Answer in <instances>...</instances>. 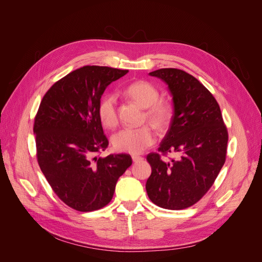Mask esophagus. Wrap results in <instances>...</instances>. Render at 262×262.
I'll return each instance as SVG.
<instances>
[{
	"instance_id": "1",
	"label": "esophagus",
	"mask_w": 262,
	"mask_h": 262,
	"mask_svg": "<svg viewBox=\"0 0 262 262\" xmlns=\"http://www.w3.org/2000/svg\"><path fill=\"white\" fill-rule=\"evenodd\" d=\"M142 160H143V157H142V156H138V155H133V156H132V161H133L134 163L140 162V161H142Z\"/></svg>"
}]
</instances>
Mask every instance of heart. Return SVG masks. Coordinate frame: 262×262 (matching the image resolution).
<instances>
[{
    "mask_svg": "<svg viewBox=\"0 0 262 262\" xmlns=\"http://www.w3.org/2000/svg\"><path fill=\"white\" fill-rule=\"evenodd\" d=\"M123 94L145 109L144 118L158 130H163L172 118V107L168 101L158 99L160 92L147 81H136L126 85ZM98 117L102 125L115 129L119 123L118 100L116 94L108 93L101 97L97 107ZM155 132L149 125L139 128H124L113 138V144L117 150L131 154L142 153L153 145Z\"/></svg>",
    "mask_w": 262,
    "mask_h": 262,
    "instance_id": "heart-1",
    "label": "heart"
}]
</instances>
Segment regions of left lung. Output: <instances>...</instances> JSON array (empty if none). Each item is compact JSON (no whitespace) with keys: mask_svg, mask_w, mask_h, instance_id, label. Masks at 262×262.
Instances as JSON below:
<instances>
[{"mask_svg":"<svg viewBox=\"0 0 262 262\" xmlns=\"http://www.w3.org/2000/svg\"><path fill=\"white\" fill-rule=\"evenodd\" d=\"M168 85L173 116L170 128L146 160L152 173L146 181L149 200L167 210L195 204L213 186L227 153L228 132L216 99L194 76L179 69L149 73ZM178 157L164 162L162 156Z\"/></svg>","mask_w":262,"mask_h":262,"instance_id":"8db88e82","label":"left lung"}]
</instances>
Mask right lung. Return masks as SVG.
Returning <instances> with one entry per match:
<instances>
[{
  "label": "right lung",
  "mask_w": 262,
  "mask_h": 262,
  "mask_svg": "<svg viewBox=\"0 0 262 262\" xmlns=\"http://www.w3.org/2000/svg\"><path fill=\"white\" fill-rule=\"evenodd\" d=\"M128 72L80 68L55 82L38 108L34 133L39 167L59 199L76 211L106 207L132 164L129 154L99 157L109 142L97 113L106 87Z\"/></svg>",
  "instance_id": "1"
}]
</instances>
